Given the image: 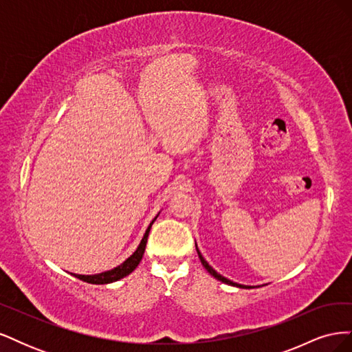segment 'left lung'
Listing matches in <instances>:
<instances>
[{
  "label": "left lung",
  "mask_w": 352,
  "mask_h": 352,
  "mask_svg": "<svg viewBox=\"0 0 352 352\" xmlns=\"http://www.w3.org/2000/svg\"><path fill=\"white\" fill-rule=\"evenodd\" d=\"M195 247H197V243H195ZM197 252H198V257H199V260H201V263H202V265H204V267L207 269V272L211 274V276H214V278L217 279V280H220V282H223V283H228V285H232V286H238V287H243V289H250L251 286H245V285H239V283H235V282H232V280H229V279H226V278H223L221 274H219L214 269L211 267V265L204 260V257H202L201 255V252H199V250L197 248Z\"/></svg>",
  "instance_id": "1"
}]
</instances>
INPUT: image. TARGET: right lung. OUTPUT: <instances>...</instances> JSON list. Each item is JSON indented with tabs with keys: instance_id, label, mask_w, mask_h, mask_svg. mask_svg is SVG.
I'll return each instance as SVG.
<instances>
[{
	"instance_id": "1",
	"label": "right lung",
	"mask_w": 352,
	"mask_h": 352,
	"mask_svg": "<svg viewBox=\"0 0 352 352\" xmlns=\"http://www.w3.org/2000/svg\"><path fill=\"white\" fill-rule=\"evenodd\" d=\"M158 217V214L154 217V220L150 223V226H148L145 235L140 243V247L136 248V251L131 255L129 258H127L126 261H123L120 265H117V267L109 270V272H104V273H98V274H92V276H85V274H73L74 278H78L83 282H88V283H92V285H105V283H111V282H116L122 278H124V276L131 274L136 267L138 264L141 263L142 260V255H144V251H145V247H146V239H148V233H150L151 230V226L153 223L155 221V219Z\"/></svg>"
}]
</instances>
